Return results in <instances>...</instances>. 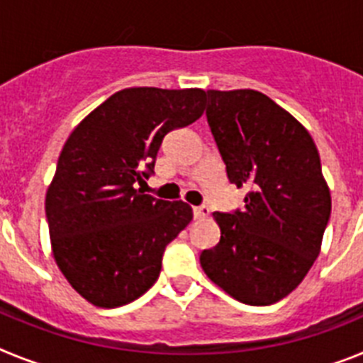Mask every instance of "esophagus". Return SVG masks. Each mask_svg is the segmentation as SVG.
Listing matches in <instances>:
<instances>
[{
	"mask_svg": "<svg viewBox=\"0 0 363 363\" xmlns=\"http://www.w3.org/2000/svg\"><path fill=\"white\" fill-rule=\"evenodd\" d=\"M210 216V210L206 206H195L194 208V217L195 219H206Z\"/></svg>",
	"mask_w": 363,
	"mask_h": 363,
	"instance_id": "obj_1",
	"label": "esophagus"
}]
</instances>
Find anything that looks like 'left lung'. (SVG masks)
<instances>
[{"instance_id": "8db88e82", "label": "left lung", "mask_w": 363, "mask_h": 363, "mask_svg": "<svg viewBox=\"0 0 363 363\" xmlns=\"http://www.w3.org/2000/svg\"><path fill=\"white\" fill-rule=\"evenodd\" d=\"M206 118L226 175L247 188L245 210L213 213L220 241L201 267L226 294L272 305L291 294L316 261L330 217V191L313 137L254 89L206 91Z\"/></svg>"}]
</instances>
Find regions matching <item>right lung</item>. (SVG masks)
<instances>
[{
	"label": "right lung",
	"instance_id": "1",
	"mask_svg": "<svg viewBox=\"0 0 363 363\" xmlns=\"http://www.w3.org/2000/svg\"><path fill=\"white\" fill-rule=\"evenodd\" d=\"M204 99L203 89L128 87L65 140L45 195L50 248L69 285L94 307L140 298L157 281L168 242L190 225V204L155 199L135 182L153 173L164 135L203 115Z\"/></svg>",
	"mask_w": 363,
	"mask_h": 363
}]
</instances>
